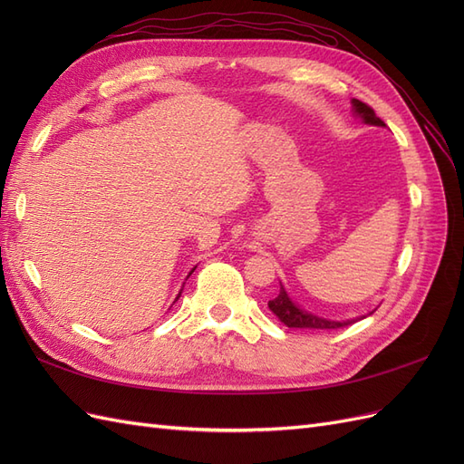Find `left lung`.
Returning a JSON list of instances; mask_svg holds the SVG:
<instances>
[{"label":"left lung","instance_id":"obj_1","mask_svg":"<svg viewBox=\"0 0 464 464\" xmlns=\"http://www.w3.org/2000/svg\"><path fill=\"white\" fill-rule=\"evenodd\" d=\"M353 108H354V114L362 118L363 123H370V125H379V128H385L383 120H379L375 116L373 108H370L368 104H363L356 98H353ZM269 310L285 323L286 327L292 329H339V327H346V325H353L358 319H346V321H331V319H323L317 315H312L304 312L300 305H296L292 302V298L288 296V292L285 290V286L280 285V292L278 296L269 300Z\"/></svg>","mask_w":464,"mask_h":464}]
</instances>
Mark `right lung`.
<instances>
[{
    "instance_id": "right-lung-1",
    "label": "right lung",
    "mask_w": 464,
    "mask_h": 464,
    "mask_svg": "<svg viewBox=\"0 0 464 464\" xmlns=\"http://www.w3.org/2000/svg\"><path fill=\"white\" fill-rule=\"evenodd\" d=\"M193 271H195V266H193V269H191V273H193ZM191 273H189V275H188V278H189V276H191ZM179 294H181V292H179ZM179 294H178V298H179ZM178 298H176V302H178Z\"/></svg>"
}]
</instances>
